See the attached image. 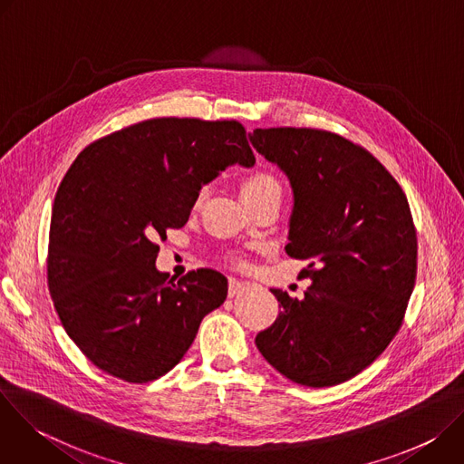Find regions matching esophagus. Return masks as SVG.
Here are the masks:
<instances>
[{"label":"esophagus","mask_w":464,"mask_h":464,"mask_svg":"<svg viewBox=\"0 0 464 464\" xmlns=\"http://www.w3.org/2000/svg\"><path fill=\"white\" fill-rule=\"evenodd\" d=\"M246 288H247V283L238 281V279H229V290H227V294H229V297H235V295L242 294Z\"/></svg>","instance_id":"esophagus-1"}]
</instances>
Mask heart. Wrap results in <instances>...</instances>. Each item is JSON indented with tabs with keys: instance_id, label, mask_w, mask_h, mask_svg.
Instances as JSON below:
<instances>
[{
	"instance_id": "heart-1",
	"label": "heart",
	"mask_w": 464,
	"mask_h": 464,
	"mask_svg": "<svg viewBox=\"0 0 464 464\" xmlns=\"http://www.w3.org/2000/svg\"><path fill=\"white\" fill-rule=\"evenodd\" d=\"M240 192H242L244 202L249 208V206H255L262 200H268V198H274V196L283 198V183L274 172L260 169V170H253L247 176H244L242 185H240ZM206 198H208V187L198 188L196 198H194L196 208L200 206L206 200ZM235 260H240V258L235 256Z\"/></svg>"
}]
</instances>
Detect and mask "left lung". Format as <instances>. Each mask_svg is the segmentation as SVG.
Instances as JSON below:
<instances>
[{"instance_id":"left-lung-1","label":"left lung","mask_w":464,"mask_h":464,"mask_svg":"<svg viewBox=\"0 0 464 464\" xmlns=\"http://www.w3.org/2000/svg\"><path fill=\"white\" fill-rule=\"evenodd\" d=\"M251 145L290 179L286 253L308 260L303 299L272 290L283 308L256 334L281 374L330 387L369 367L402 326L417 277L408 198L387 169L353 141L315 128H256Z\"/></svg>"}]
</instances>
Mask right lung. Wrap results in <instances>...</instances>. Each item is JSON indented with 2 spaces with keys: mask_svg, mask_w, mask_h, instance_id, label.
<instances>
[{
  "mask_svg": "<svg viewBox=\"0 0 464 464\" xmlns=\"http://www.w3.org/2000/svg\"><path fill=\"white\" fill-rule=\"evenodd\" d=\"M255 163L238 121L161 117L86 147L53 204L47 285L65 333L104 372L147 383L192 345L227 297L215 270L178 283L156 270L167 229L187 224L198 188Z\"/></svg>",
  "mask_w": 464,
  "mask_h": 464,
  "instance_id": "right-lung-1",
  "label": "right lung"
}]
</instances>
